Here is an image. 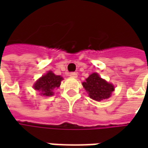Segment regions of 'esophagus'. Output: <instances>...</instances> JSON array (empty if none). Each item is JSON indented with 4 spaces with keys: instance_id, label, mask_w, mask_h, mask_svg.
Instances as JSON below:
<instances>
[{
    "instance_id": "1",
    "label": "esophagus",
    "mask_w": 148,
    "mask_h": 148,
    "mask_svg": "<svg viewBox=\"0 0 148 148\" xmlns=\"http://www.w3.org/2000/svg\"><path fill=\"white\" fill-rule=\"evenodd\" d=\"M69 76L71 77H73V78H77V73H76V72H70L69 73Z\"/></svg>"
}]
</instances>
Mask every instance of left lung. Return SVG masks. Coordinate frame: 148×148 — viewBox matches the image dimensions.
I'll list each match as a JSON object with an SVG mask.
<instances>
[{
    "label": "left lung",
    "mask_w": 148,
    "mask_h": 148,
    "mask_svg": "<svg viewBox=\"0 0 148 148\" xmlns=\"http://www.w3.org/2000/svg\"><path fill=\"white\" fill-rule=\"evenodd\" d=\"M82 86L88 93L90 98L96 101L110 98L112 92L114 90V86L102 79L96 72L90 74L82 82Z\"/></svg>",
    "instance_id": "obj_1"
}]
</instances>
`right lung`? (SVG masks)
I'll use <instances>...</instances> for the list:
<instances>
[{
  "label": "right lung",
  "mask_w": 148,
  "mask_h": 148,
  "mask_svg": "<svg viewBox=\"0 0 148 148\" xmlns=\"http://www.w3.org/2000/svg\"><path fill=\"white\" fill-rule=\"evenodd\" d=\"M63 78L61 76L55 75L53 71H49L41 77L34 85V88L40 91L41 95L51 96L53 95V90L58 88Z\"/></svg>",
  "instance_id": "add662e5"
}]
</instances>
